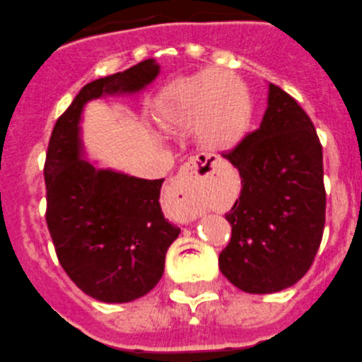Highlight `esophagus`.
Wrapping results in <instances>:
<instances>
[{
  "label": "esophagus",
  "mask_w": 362,
  "mask_h": 362,
  "mask_svg": "<svg viewBox=\"0 0 362 362\" xmlns=\"http://www.w3.org/2000/svg\"><path fill=\"white\" fill-rule=\"evenodd\" d=\"M216 173L214 160L206 156L191 157L180 168L177 182H175V198L184 210L185 219H196L202 214L203 194H205L206 182Z\"/></svg>",
  "instance_id": "obj_1"
}]
</instances>
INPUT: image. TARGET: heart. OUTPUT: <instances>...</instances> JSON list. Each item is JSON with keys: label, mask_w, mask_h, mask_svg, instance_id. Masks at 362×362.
<instances>
[{"label": "heart", "mask_w": 362, "mask_h": 362, "mask_svg": "<svg viewBox=\"0 0 362 362\" xmlns=\"http://www.w3.org/2000/svg\"><path fill=\"white\" fill-rule=\"evenodd\" d=\"M156 115L170 127H191L206 150L237 145L251 120V100L244 84L230 72L205 69L160 92Z\"/></svg>", "instance_id": "obj_1"}]
</instances>
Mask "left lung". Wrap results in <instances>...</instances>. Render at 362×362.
Segmentation results:
<instances>
[{
	"label": "left lung",
	"instance_id": "1",
	"mask_svg": "<svg viewBox=\"0 0 362 362\" xmlns=\"http://www.w3.org/2000/svg\"><path fill=\"white\" fill-rule=\"evenodd\" d=\"M242 191L231 212V238L219 255L224 278L247 293L296 285L313 263L325 223L322 145L310 117L269 83L259 127L224 153Z\"/></svg>",
	"mask_w": 362,
	"mask_h": 362
}]
</instances>
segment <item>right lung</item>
I'll return each mask as SVG.
<instances>
[{
	"mask_svg": "<svg viewBox=\"0 0 362 362\" xmlns=\"http://www.w3.org/2000/svg\"><path fill=\"white\" fill-rule=\"evenodd\" d=\"M145 59L124 72L88 83L58 118L49 139L44 178L49 231L69 278L100 303H131L164 274L168 247L180 228L164 219V178L146 180L88 160L83 111L103 97L138 95L159 76Z\"/></svg>",
	"mask_w": 362,
	"mask_h": 362,
	"instance_id": "obj_1",
	"label": "right lung"
}]
</instances>
